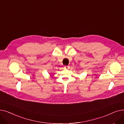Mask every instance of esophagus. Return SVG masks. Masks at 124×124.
<instances>
[{
    "label": "esophagus",
    "instance_id": "1",
    "mask_svg": "<svg viewBox=\"0 0 124 124\" xmlns=\"http://www.w3.org/2000/svg\"><path fill=\"white\" fill-rule=\"evenodd\" d=\"M69 68H70V66H65L64 67V68L65 69H69Z\"/></svg>",
    "mask_w": 124,
    "mask_h": 124
}]
</instances>
